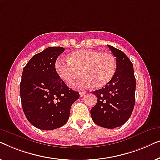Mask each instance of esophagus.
Wrapping results in <instances>:
<instances>
[{"label": "esophagus", "mask_w": 160, "mask_h": 160, "mask_svg": "<svg viewBox=\"0 0 160 160\" xmlns=\"http://www.w3.org/2000/svg\"><path fill=\"white\" fill-rule=\"evenodd\" d=\"M85 94H86V92H79L80 97H82V96H84Z\"/></svg>", "instance_id": "1"}]
</instances>
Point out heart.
I'll return each instance as SVG.
<instances>
[{
	"label": "heart",
	"instance_id": "obj_1",
	"mask_svg": "<svg viewBox=\"0 0 160 160\" xmlns=\"http://www.w3.org/2000/svg\"><path fill=\"white\" fill-rule=\"evenodd\" d=\"M55 69L67 84L73 83L82 73L84 77L73 84L76 88H86L92 85L95 89H100L112 80L117 71V62L110 52L82 49L70 53L67 60H57Z\"/></svg>",
	"mask_w": 160,
	"mask_h": 160
}]
</instances>
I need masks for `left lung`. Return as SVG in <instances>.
<instances>
[{
  "mask_svg": "<svg viewBox=\"0 0 160 160\" xmlns=\"http://www.w3.org/2000/svg\"><path fill=\"white\" fill-rule=\"evenodd\" d=\"M117 60V71L112 80L102 88L92 92L98 98L91 109V117L98 126L113 129L129 119L134 108L135 78L133 65L121 50L108 45Z\"/></svg>",
  "mask_w": 160,
  "mask_h": 160,
  "instance_id": "1",
  "label": "left lung"
}]
</instances>
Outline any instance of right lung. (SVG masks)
I'll return each instance as SVG.
<instances>
[{
	"label": "right lung",
	"instance_id": "add662e5",
	"mask_svg": "<svg viewBox=\"0 0 160 160\" xmlns=\"http://www.w3.org/2000/svg\"><path fill=\"white\" fill-rule=\"evenodd\" d=\"M52 47L35 54L24 67L20 82L22 109L36 128L52 130L68 122L72 104L79 93L69 89L55 69L57 58L64 52Z\"/></svg>",
	"mask_w": 160,
	"mask_h": 160
}]
</instances>
